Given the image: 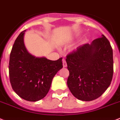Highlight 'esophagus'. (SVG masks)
<instances>
[{
    "label": "esophagus",
    "mask_w": 120,
    "mask_h": 120,
    "mask_svg": "<svg viewBox=\"0 0 120 120\" xmlns=\"http://www.w3.org/2000/svg\"><path fill=\"white\" fill-rule=\"evenodd\" d=\"M62 62H63V67H67V62H66V61L65 59H63V60H62Z\"/></svg>",
    "instance_id": "obj_1"
}]
</instances>
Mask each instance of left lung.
I'll return each instance as SVG.
<instances>
[{"label":"left lung","instance_id":"8db88e82","mask_svg":"<svg viewBox=\"0 0 120 120\" xmlns=\"http://www.w3.org/2000/svg\"><path fill=\"white\" fill-rule=\"evenodd\" d=\"M66 58L67 86L78 99L94 100L109 88L113 74V50L104 35L79 46Z\"/></svg>","mask_w":120,"mask_h":120}]
</instances>
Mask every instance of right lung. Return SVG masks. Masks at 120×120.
I'll return each mask as SVG.
<instances>
[{
    "label": "right lung",
    "mask_w": 120,
    "mask_h": 120,
    "mask_svg": "<svg viewBox=\"0 0 120 120\" xmlns=\"http://www.w3.org/2000/svg\"><path fill=\"white\" fill-rule=\"evenodd\" d=\"M24 31L15 41L9 61V77L13 90L26 101L35 102L49 91L53 77L62 69V58L51 61L28 53L24 43Z\"/></svg>",
    "instance_id": "obj_1"
}]
</instances>
